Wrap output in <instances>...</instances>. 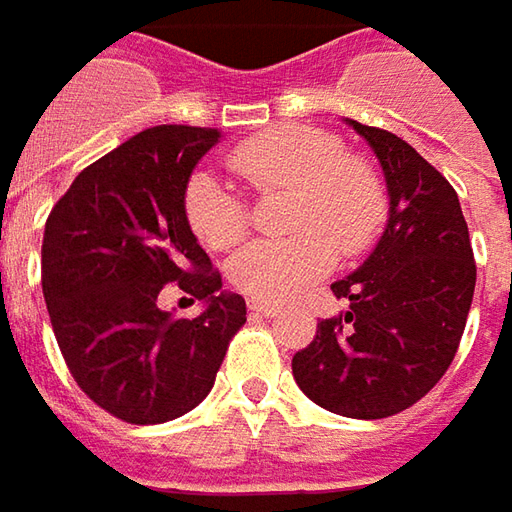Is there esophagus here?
I'll return each instance as SVG.
<instances>
[{"mask_svg": "<svg viewBox=\"0 0 512 512\" xmlns=\"http://www.w3.org/2000/svg\"><path fill=\"white\" fill-rule=\"evenodd\" d=\"M248 309L253 312V315H262V317H273L278 312L273 303H264V301H250Z\"/></svg>", "mask_w": 512, "mask_h": 512, "instance_id": "34e87169", "label": "esophagus"}]
</instances>
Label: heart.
<instances>
[{
    "instance_id": "1",
    "label": "heart",
    "mask_w": 512,
    "mask_h": 512,
    "mask_svg": "<svg viewBox=\"0 0 512 512\" xmlns=\"http://www.w3.org/2000/svg\"><path fill=\"white\" fill-rule=\"evenodd\" d=\"M228 164L256 192L292 195L287 239L250 242L231 259V284L253 301L298 298L329 273L337 250L354 256L387 222V189L365 158L343 153L326 130L284 125L236 144ZM186 220L211 250H228L248 231L245 203L211 172L197 169L183 195Z\"/></svg>"
}]
</instances>
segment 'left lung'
I'll list each match as a JSON object with an SVG mask.
<instances>
[{
    "label": "left lung",
    "instance_id": "8db88e82",
    "mask_svg": "<svg viewBox=\"0 0 512 512\" xmlns=\"http://www.w3.org/2000/svg\"><path fill=\"white\" fill-rule=\"evenodd\" d=\"M382 164L390 211L376 248L331 284L348 312L317 323L292 376L323 410L387 418L424 398L463 337L477 264L451 183L396 133L345 119Z\"/></svg>",
    "mask_w": 512,
    "mask_h": 512
}]
</instances>
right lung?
<instances>
[{
	"mask_svg": "<svg viewBox=\"0 0 512 512\" xmlns=\"http://www.w3.org/2000/svg\"><path fill=\"white\" fill-rule=\"evenodd\" d=\"M220 130L158 125L86 167L44 228L41 284L74 382L128 424H164L214 387L228 343L248 320L222 290L189 228L183 195ZM167 283L204 301L189 321L164 313Z\"/></svg>",
	"mask_w": 512,
	"mask_h": 512,
	"instance_id": "add662e5",
	"label": "right lung"
}]
</instances>
